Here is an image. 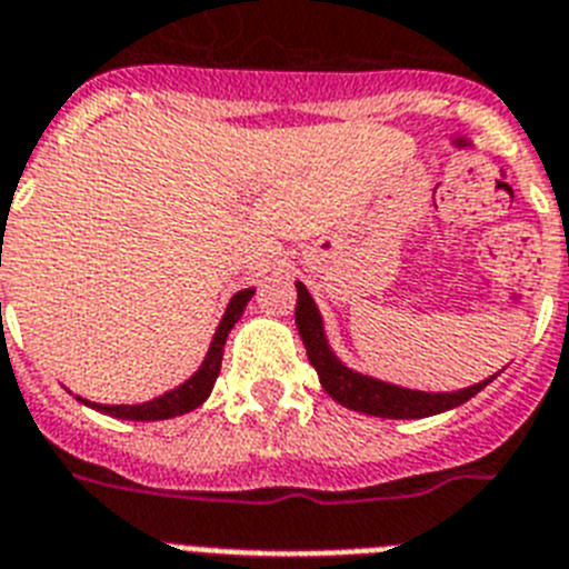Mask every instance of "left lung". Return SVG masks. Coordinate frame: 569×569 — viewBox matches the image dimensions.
<instances>
[{"mask_svg": "<svg viewBox=\"0 0 569 569\" xmlns=\"http://www.w3.org/2000/svg\"><path fill=\"white\" fill-rule=\"evenodd\" d=\"M296 293H299V299H296V328H299V337L305 342L310 366L317 368L325 391L345 409L373 417H388V420H417V417H431L455 409V406H463L466 400H472L478 391H483L498 377L495 373L489 380L475 382V386L460 388V391L429 395V391H411V388L391 386V382L373 380V377H366V373L351 371V368L342 366L333 357L331 345L325 339L319 308L313 305L302 281H296Z\"/></svg>", "mask_w": 569, "mask_h": 569, "instance_id": "left-lung-1", "label": "left lung"}]
</instances>
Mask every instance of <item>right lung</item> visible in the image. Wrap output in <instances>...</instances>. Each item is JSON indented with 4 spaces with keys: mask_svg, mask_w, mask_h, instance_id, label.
<instances>
[{
    "mask_svg": "<svg viewBox=\"0 0 569 569\" xmlns=\"http://www.w3.org/2000/svg\"><path fill=\"white\" fill-rule=\"evenodd\" d=\"M252 293H256V290H238V293L232 296L230 305H227L224 310V319H221L216 337H212L210 351H207V357H203L201 368H198V371L192 373L183 386L172 388V391H167L163 397L140 402V406H100V402H89V400H82V402L91 406V409L103 411V415L109 417H120V420H169V417H181L187 415V411L198 409V406L210 397L212 386H216L218 371H221V357H224V342L227 337H230L232 325H236L238 319H241V313H244Z\"/></svg>",
    "mask_w": 569,
    "mask_h": 569,
    "instance_id": "1",
    "label": "right lung"
}]
</instances>
